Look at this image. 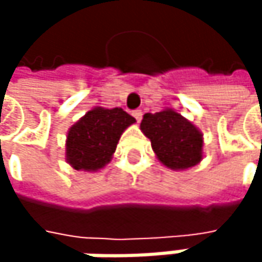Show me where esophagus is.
<instances>
[{
  "label": "esophagus",
  "mask_w": 262,
  "mask_h": 262,
  "mask_svg": "<svg viewBox=\"0 0 262 262\" xmlns=\"http://www.w3.org/2000/svg\"><path fill=\"white\" fill-rule=\"evenodd\" d=\"M132 115H133V117L136 118V121H138V123H139V121L142 120V111H139V109L133 111V112H132Z\"/></svg>",
  "instance_id": "esophagus-1"
}]
</instances>
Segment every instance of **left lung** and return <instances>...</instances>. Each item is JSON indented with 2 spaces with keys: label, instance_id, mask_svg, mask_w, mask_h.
<instances>
[{
  "label": "left lung",
  "instance_id": "left-lung-1",
  "mask_svg": "<svg viewBox=\"0 0 262 262\" xmlns=\"http://www.w3.org/2000/svg\"><path fill=\"white\" fill-rule=\"evenodd\" d=\"M141 130L151 141L159 161L171 170L194 167L202 159V133L171 109L145 114Z\"/></svg>",
  "mask_w": 262,
  "mask_h": 262
}]
</instances>
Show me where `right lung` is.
I'll return each instance as SVG.
<instances>
[{
    "label": "right lung",
    "mask_w": 262,
    "mask_h": 262,
    "mask_svg": "<svg viewBox=\"0 0 262 262\" xmlns=\"http://www.w3.org/2000/svg\"><path fill=\"white\" fill-rule=\"evenodd\" d=\"M135 118L120 107L89 111L68 132L67 159L76 170L94 171L111 161L121 133Z\"/></svg>",
    "instance_id": "add662e5"
}]
</instances>
